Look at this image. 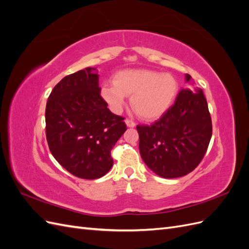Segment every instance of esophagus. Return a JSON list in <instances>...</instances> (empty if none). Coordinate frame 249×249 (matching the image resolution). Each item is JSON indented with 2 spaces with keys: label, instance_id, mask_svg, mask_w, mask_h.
Instances as JSON below:
<instances>
[{
  "label": "esophagus",
  "instance_id": "1",
  "mask_svg": "<svg viewBox=\"0 0 249 249\" xmlns=\"http://www.w3.org/2000/svg\"><path fill=\"white\" fill-rule=\"evenodd\" d=\"M125 124H126V125L129 126V127H134L135 125H136V124H135L132 119H130V118H126L125 119Z\"/></svg>",
  "mask_w": 249,
  "mask_h": 249
}]
</instances>
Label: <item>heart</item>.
Returning <instances> with one entry per match:
<instances>
[{"instance_id":"obj_1","label":"heart","mask_w":249,"mask_h":249,"mask_svg":"<svg viewBox=\"0 0 249 249\" xmlns=\"http://www.w3.org/2000/svg\"><path fill=\"white\" fill-rule=\"evenodd\" d=\"M178 84L170 73L150 70H124L115 73L113 84L102 88V96L110 110L120 113L125 96L131 97V106L146 120L159 118L175 102Z\"/></svg>"}]
</instances>
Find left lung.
<instances>
[{
	"label": "left lung",
	"mask_w": 249,
	"mask_h": 249,
	"mask_svg": "<svg viewBox=\"0 0 249 249\" xmlns=\"http://www.w3.org/2000/svg\"><path fill=\"white\" fill-rule=\"evenodd\" d=\"M191 79L186 73V82ZM142 160L165 178L193 171L207 153L212 120L201 89H182L175 104L150 125H137Z\"/></svg>",
	"instance_id": "obj_1"
}]
</instances>
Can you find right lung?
Returning <instances> with one entry per match:
<instances>
[{
	"label": "right lung",
	"instance_id": "add662e5",
	"mask_svg": "<svg viewBox=\"0 0 249 249\" xmlns=\"http://www.w3.org/2000/svg\"><path fill=\"white\" fill-rule=\"evenodd\" d=\"M101 96L96 69L64 77L46 107V135L52 155L74 177L102 178L111 169V150L126 130Z\"/></svg>",
	"mask_w": 249,
	"mask_h": 249
}]
</instances>
